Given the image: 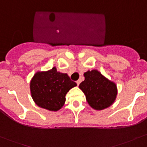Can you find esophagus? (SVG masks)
I'll list each match as a JSON object with an SVG mask.
<instances>
[{"label": "esophagus", "mask_w": 147, "mask_h": 147, "mask_svg": "<svg viewBox=\"0 0 147 147\" xmlns=\"http://www.w3.org/2000/svg\"><path fill=\"white\" fill-rule=\"evenodd\" d=\"M76 83H77V84H78V86L80 84V80H78L76 82Z\"/></svg>", "instance_id": "1"}]
</instances>
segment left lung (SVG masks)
Returning a JSON list of instances; mask_svg holds the SVG:
<instances>
[{"label": "left lung", "mask_w": 147, "mask_h": 147, "mask_svg": "<svg viewBox=\"0 0 147 147\" xmlns=\"http://www.w3.org/2000/svg\"><path fill=\"white\" fill-rule=\"evenodd\" d=\"M84 80L79 87L85 94L89 105L96 110H102L110 107L116 100L117 84L105 78L97 69L84 73Z\"/></svg>", "instance_id": "left-lung-1"}]
</instances>
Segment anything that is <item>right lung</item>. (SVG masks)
I'll use <instances>...</instances> for the list:
<instances>
[{
  "label": "right lung",
  "mask_w": 147,
  "mask_h": 147,
  "mask_svg": "<svg viewBox=\"0 0 147 147\" xmlns=\"http://www.w3.org/2000/svg\"><path fill=\"white\" fill-rule=\"evenodd\" d=\"M77 86L67 74L57 72L55 67L47 71H38L30 83L32 98L38 107L49 111H58L64 105L65 96Z\"/></svg>",
  "instance_id": "1"
}]
</instances>
